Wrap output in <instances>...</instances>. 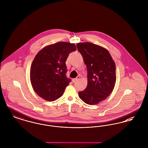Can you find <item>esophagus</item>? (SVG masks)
I'll return each instance as SVG.
<instances>
[{
  "mask_svg": "<svg viewBox=\"0 0 148 148\" xmlns=\"http://www.w3.org/2000/svg\"><path fill=\"white\" fill-rule=\"evenodd\" d=\"M79 78H80V77L78 76L77 77L75 78H73V79H72V82H75L76 81H77V80H78V79H79Z\"/></svg>",
  "mask_w": 148,
  "mask_h": 148,
  "instance_id": "1",
  "label": "esophagus"
}]
</instances>
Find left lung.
<instances>
[{"mask_svg": "<svg viewBox=\"0 0 148 148\" xmlns=\"http://www.w3.org/2000/svg\"><path fill=\"white\" fill-rule=\"evenodd\" d=\"M78 51L82 55L87 69L88 83L79 98L88 105L105 100L112 92L116 82V67L109 51L91 43H78Z\"/></svg>", "mask_w": 148, "mask_h": 148, "instance_id": "left-lung-1", "label": "left lung"}]
</instances>
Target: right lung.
<instances>
[{
    "label": "right lung",
    "mask_w": 148,
    "mask_h": 148,
    "mask_svg": "<svg viewBox=\"0 0 148 148\" xmlns=\"http://www.w3.org/2000/svg\"><path fill=\"white\" fill-rule=\"evenodd\" d=\"M75 44L61 42L40 50L31 66V81L34 91L40 97L53 101L61 97L71 81L66 76V61Z\"/></svg>",
    "instance_id": "obj_1"
}]
</instances>
